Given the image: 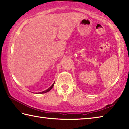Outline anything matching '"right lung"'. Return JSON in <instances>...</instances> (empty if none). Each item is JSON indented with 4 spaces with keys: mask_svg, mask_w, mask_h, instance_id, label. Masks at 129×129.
<instances>
[{
    "mask_svg": "<svg viewBox=\"0 0 129 129\" xmlns=\"http://www.w3.org/2000/svg\"><path fill=\"white\" fill-rule=\"evenodd\" d=\"M54 82L53 83V84H52V85L51 86V87H50V88H49L48 89H47V90H44V91H41V92H40V93H40V94H42V93H47V92H48V91H49V90H51V89H52V88H53V86H54Z\"/></svg>",
    "mask_w": 129,
    "mask_h": 129,
    "instance_id": "right-lung-1",
    "label": "right lung"
}]
</instances>
